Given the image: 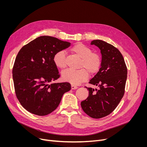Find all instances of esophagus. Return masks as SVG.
Wrapping results in <instances>:
<instances>
[{
	"label": "esophagus",
	"mask_w": 147,
	"mask_h": 147,
	"mask_svg": "<svg viewBox=\"0 0 147 147\" xmlns=\"http://www.w3.org/2000/svg\"><path fill=\"white\" fill-rule=\"evenodd\" d=\"M78 88V86H75L74 84H71V89H76Z\"/></svg>",
	"instance_id": "esophagus-1"
}]
</instances>
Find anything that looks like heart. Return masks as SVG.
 Returning a JSON list of instances; mask_svg holds the SVG:
<instances>
[{
    "instance_id": "b5f03b06",
    "label": "heart",
    "mask_w": 147,
    "mask_h": 147,
    "mask_svg": "<svg viewBox=\"0 0 147 147\" xmlns=\"http://www.w3.org/2000/svg\"><path fill=\"white\" fill-rule=\"evenodd\" d=\"M71 52L81 58L78 70L67 69L62 73V78L72 84H78L87 80L90 74H95L101 65V58L99 54L92 52V49L83 43H78L73 46ZM53 61L55 66L60 69L67 67L65 54L64 51H58L53 57Z\"/></svg>"
}]
</instances>
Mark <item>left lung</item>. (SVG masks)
I'll return each mask as SVG.
<instances>
[{
  "mask_svg": "<svg viewBox=\"0 0 147 147\" xmlns=\"http://www.w3.org/2000/svg\"><path fill=\"white\" fill-rule=\"evenodd\" d=\"M101 50V67L89 83L98 89L87 88L89 96L81 102L83 110L94 119H101L111 114L125 94L127 69L125 59L118 49L103 40H94Z\"/></svg>",
  "mask_w": 147,
  "mask_h": 147,
  "instance_id": "left-lung-1",
  "label": "left lung"
}]
</instances>
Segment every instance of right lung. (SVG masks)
<instances>
[{"instance_id": "add662e5", "label": "right lung", "mask_w": 147, "mask_h": 147, "mask_svg": "<svg viewBox=\"0 0 147 147\" xmlns=\"http://www.w3.org/2000/svg\"><path fill=\"white\" fill-rule=\"evenodd\" d=\"M71 43L43 36L24 45L15 58L12 78L15 94L28 112L43 116L55 110L62 97L70 90L68 82L50 83L58 79V69L53 57Z\"/></svg>"}]
</instances>
